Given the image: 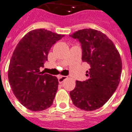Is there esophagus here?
I'll return each mask as SVG.
<instances>
[{
  "label": "esophagus",
  "mask_w": 132,
  "mask_h": 132,
  "mask_svg": "<svg viewBox=\"0 0 132 132\" xmlns=\"http://www.w3.org/2000/svg\"><path fill=\"white\" fill-rule=\"evenodd\" d=\"M66 78H67V77H66V76H59L58 77V81H59V84H62Z\"/></svg>",
  "instance_id": "obj_1"
}]
</instances>
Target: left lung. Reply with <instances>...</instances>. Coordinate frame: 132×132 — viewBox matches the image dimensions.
Instances as JSON below:
<instances>
[{
	"instance_id": "1",
	"label": "left lung",
	"mask_w": 132,
	"mask_h": 132,
	"mask_svg": "<svg viewBox=\"0 0 132 132\" xmlns=\"http://www.w3.org/2000/svg\"><path fill=\"white\" fill-rule=\"evenodd\" d=\"M81 44L82 62L90 65L88 79L76 81L70 92L75 106L93 111L102 106L115 92L120 81L122 61L112 41L93 29L79 30L70 35Z\"/></svg>"
}]
</instances>
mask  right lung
<instances>
[{"label":"right lung","instance_id":"add662e5","mask_svg":"<svg viewBox=\"0 0 132 132\" xmlns=\"http://www.w3.org/2000/svg\"><path fill=\"white\" fill-rule=\"evenodd\" d=\"M64 37L45 29L26 34L17 44L10 59L8 79L18 100L33 111L45 110L53 104L58 79L40 71L48 60L49 50Z\"/></svg>","mask_w":132,"mask_h":132}]
</instances>
